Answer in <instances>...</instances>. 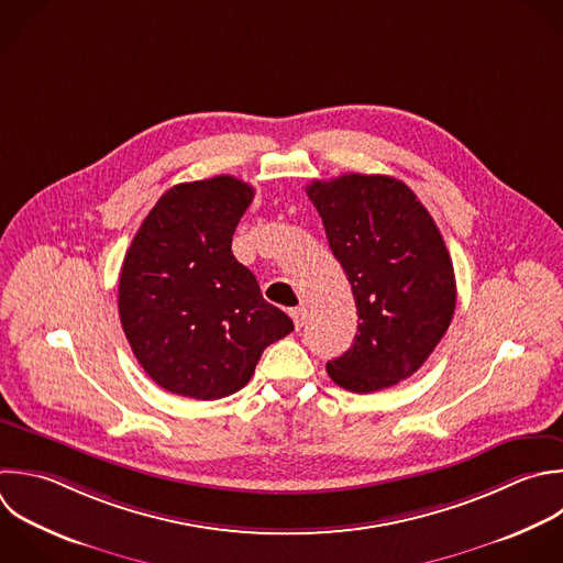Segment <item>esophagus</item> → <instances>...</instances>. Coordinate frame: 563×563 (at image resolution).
Instances as JSON below:
<instances>
[{
    "label": "esophagus",
    "instance_id": "1",
    "mask_svg": "<svg viewBox=\"0 0 563 563\" xmlns=\"http://www.w3.org/2000/svg\"><path fill=\"white\" fill-rule=\"evenodd\" d=\"M290 317H292V323H295V328H297V330H301V328H303V323H306L308 310H306L303 306H297V308H292V310H290Z\"/></svg>",
    "mask_w": 563,
    "mask_h": 563
}]
</instances>
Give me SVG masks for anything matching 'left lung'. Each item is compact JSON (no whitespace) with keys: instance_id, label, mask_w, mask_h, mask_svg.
Listing matches in <instances>:
<instances>
[{"instance_id":"8db88e82","label":"left lung","mask_w":563,"mask_h":563,"mask_svg":"<svg viewBox=\"0 0 563 563\" xmlns=\"http://www.w3.org/2000/svg\"><path fill=\"white\" fill-rule=\"evenodd\" d=\"M306 194L358 314L352 347L325 369L356 394L391 387L418 372L453 319L455 275L444 240L416 194L396 178L345 174L314 180Z\"/></svg>"}]
</instances>
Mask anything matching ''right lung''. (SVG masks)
<instances>
[{"label":"right lung","mask_w":563,"mask_h":563,"mask_svg":"<svg viewBox=\"0 0 563 563\" xmlns=\"http://www.w3.org/2000/svg\"><path fill=\"white\" fill-rule=\"evenodd\" d=\"M253 196L233 176L176 185L125 253L123 332L150 378L172 394L196 400L235 394L262 352L295 330L231 251Z\"/></svg>","instance_id":"add662e5"}]
</instances>
